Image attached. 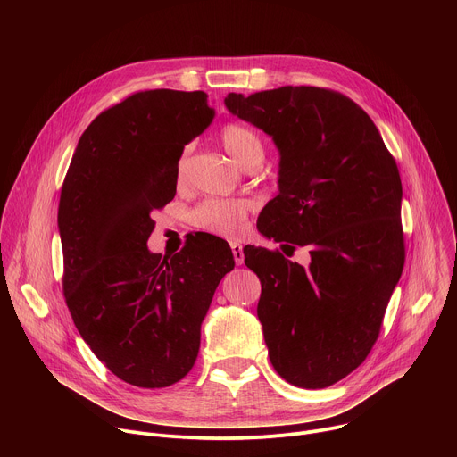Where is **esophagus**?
<instances>
[{"mask_svg": "<svg viewBox=\"0 0 457 457\" xmlns=\"http://www.w3.org/2000/svg\"><path fill=\"white\" fill-rule=\"evenodd\" d=\"M231 251H233V258H235V264L242 266L244 264V247L240 242H231Z\"/></svg>", "mask_w": 457, "mask_h": 457, "instance_id": "esophagus-1", "label": "esophagus"}]
</instances>
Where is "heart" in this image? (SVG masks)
I'll list each match as a JSON object with an SVG mask.
<instances>
[{
	"label": "heart",
	"instance_id": "b5f03b06",
	"mask_svg": "<svg viewBox=\"0 0 457 457\" xmlns=\"http://www.w3.org/2000/svg\"><path fill=\"white\" fill-rule=\"evenodd\" d=\"M220 143L224 150L245 170L256 168L266 155L264 141L254 129L240 122H228L220 129ZM187 166V150L177 161V179L180 180ZM249 203L244 199H208L191 212V222L199 229L235 238L245 231Z\"/></svg>",
	"mask_w": 457,
	"mask_h": 457
}]
</instances>
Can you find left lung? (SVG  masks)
I'll return each mask as SVG.
<instances>
[{
    "instance_id": "left-lung-1",
    "label": "left lung",
    "mask_w": 457,
    "mask_h": 457,
    "mask_svg": "<svg viewBox=\"0 0 457 457\" xmlns=\"http://www.w3.org/2000/svg\"><path fill=\"white\" fill-rule=\"evenodd\" d=\"M226 108L260 128L280 152L278 195L258 231L311 245V264L245 245L262 284L256 314L275 370L291 385L325 388L363 363L378 340L405 262L402 179L376 124L349 97L282 87Z\"/></svg>"
}]
</instances>
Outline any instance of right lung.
I'll use <instances>...</instances> for the list:
<instances>
[{"mask_svg": "<svg viewBox=\"0 0 457 457\" xmlns=\"http://www.w3.org/2000/svg\"><path fill=\"white\" fill-rule=\"evenodd\" d=\"M213 115L201 90L128 96L85 129L61 187L64 300L92 353L129 385L162 388L191 370L215 289L235 268L213 235L164 258L146 245L152 213L175 197L184 146Z\"/></svg>", "mask_w": 457, "mask_h": 457, "instance_id": "add662e5", "label": "right lung"}]
</instances>
